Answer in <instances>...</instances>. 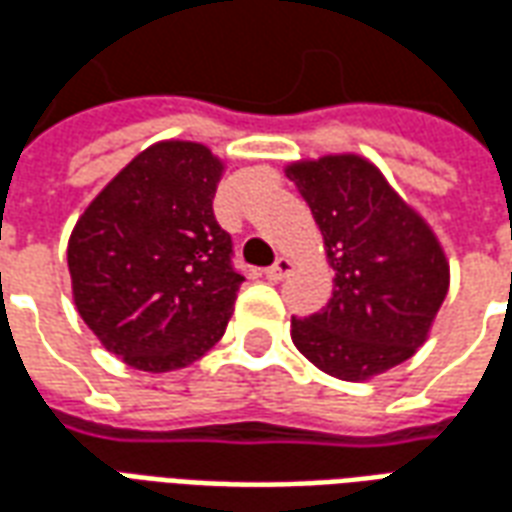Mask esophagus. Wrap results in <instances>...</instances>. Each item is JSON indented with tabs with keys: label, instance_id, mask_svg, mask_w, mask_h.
Here are the masks:
<instances>
[{
	"label": "esophagus",
	"instance_id": "obj_1",
	"mask_svg": "<svg viewBox=\"0 0 512 512\" xmlns=\"http://www.w3.org/2000/svg\"><path fill=\"white\" fill-rule=\"evenodd\" d=\"M290 271H293V260H288V257H279L274 266L266 268V279L268 282H282V279L288 277Z\"/></svg>",
	"mask_w": 512,
	"mask_h": 512
}]
</instances>
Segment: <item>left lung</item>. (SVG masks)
Wrapping results in <instances>:
<instances>
[{
  "label": "left lung",
  "instance_id": "left-lung-1",
  "mask_svg": "<svg viewBox=\"0 0 512 512\" xmlns=\"http://www.w3.org/2000/svg\"><path fill=\"white\" fill-rule=\"evenodd\" d=\"M285 175L310 205L334 271L329 304L290 321L293 345L340 381L403 365L428 340L450 288L436 233L356 153L293 161Z\"/></svg>",
  "mask_w": 512,
  "mask_h": 512
}]
</instances>
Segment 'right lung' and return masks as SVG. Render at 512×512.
I'll use <instances>...</instances> for the list:
<instances>
[{
	"instance_id": "right-lung-1",
	"label": "right lung",
	"mask_w": 512,
	"mask_h": 512,
	"mask_svg": "<svg viewBox=\"0 0 512 512\" xmlns=\"http://www.w3.org/2000/svg\"><path fill=\"white\" fill-rule=\"evenodd\" d=\"M222 172V158L200 142H156L106 183L73 227V304L128 367L180 370L227 329L244 277L213 216Z\"/></svg>"
}]
</instances>
